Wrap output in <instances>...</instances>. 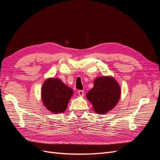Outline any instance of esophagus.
I'll list each match as a JSON object with an SVG mask.
<instances>
[{"label":"esophagus","mask_w":160,"mask_h":160,"mask_svg":"<svg viewBox=\"0 0 160 160\" xmlns=\"http://www.w3.org/2000/svg\"><path fill=\"white\" fill-rule=\"evenodd\" d=\"M78 94L80 96H83L84 95V91L83 90H79L78 91Z\"/></svg>","instance_id":"34e87169"}]
</instances>
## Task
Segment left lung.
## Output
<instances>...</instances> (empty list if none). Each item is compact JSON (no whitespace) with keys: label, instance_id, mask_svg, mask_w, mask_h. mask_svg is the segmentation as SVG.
I'll return each instance as SVG.
<instances>
[{"label":"left lung","instance_id":"left-lung-1","mask_svg":"<svg viewBox=\"0 0 160 160\" xmlns=\"http://www.w3.org/2000/svg\"><path fill=\"white\" fill-rule=\"evenodd\" d=\"M121 88L112 77H99L94 80V86L86 97L93 105V109L100 115L112 109L118 103Z\"/></svg>","mask_w":160,"mask_h":160}]
</instances>
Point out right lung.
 Masks as SVG:
<instances>
[{
    "label": "right lung",
    "mask_w": 160,
    "mask_h": 160,
    "mask_svg": "<svg viewBox=\"0 0 160 160\" xmlns=\"http://www.w3.org/2000/svg\"><path fill=\"white\" fill-rule=\"evenodd\" d=\"M72 93V89L60 79L50 78L42 85L41 98L43 104L51 112L62 113L66 110Z\"/></svg>",
    "instance_id": "1"
}]
</instances>
